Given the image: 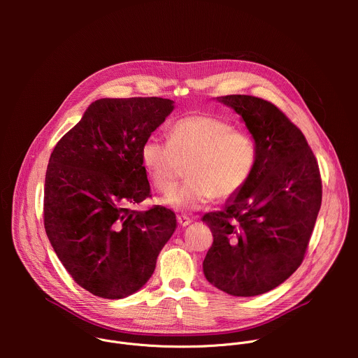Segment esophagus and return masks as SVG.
<instances>
[{"instance_id":"obj_1","label":"esophagus","mask_w":358,"mask_h":358,"mask_svg":"<svg viewBox=\"0 0 358 358\" xmlns=\"http://www.w3.org/2000/svg\"><path fill=\"white\" fill-rule=\"evenodd\" d=\"M177 221H178V224H180L181 227H187V225H189V224L192 222V220H191L189 217H187V215H178V217H177Z\"/></svg>"}]
</instances>
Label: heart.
Wrapping results in <instances>:
<instances>
[{
    "mask_svg": "<svg viewBox=\"0 0 358 358\" xmlns=\"http://www.w3.org/2000/svg\"><path fill=\"white\" fill-rule=\"evenodd\" d=\"M257 159L258 143L250 133L210 115L178 119L169 129L167 141L148 137L140 148L141 166L162 194H171L187 167V184L163 199L166 206L181 211L198 210L213 198L228 199L238 194Z\"/></svg>",
    "mask_w": 358,
    "mask_h": 358,
    "instance_id": "1",
    "label": "heart"
}]
</instances>
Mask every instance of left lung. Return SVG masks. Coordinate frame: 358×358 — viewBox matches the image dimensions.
Segmentation results:
<instances>
[{"mask_svg":"<svg viewBox=\"0 0 358 358\" xmlns=\"http://www.w3.org/2000/svg\"><path fill=\"white\" fill-rule=\"evenodd\" d=\"M220 100L242 116L258 159L225 208L202 217L214 236L202 268L220 290L258 296L301 265L322 206V177L308 140L279 108L249 94Z\"/></svg>","mask_w":358,"mask_h":358,"instance_id":"obj_1","label":"left lung"}]
</instances>
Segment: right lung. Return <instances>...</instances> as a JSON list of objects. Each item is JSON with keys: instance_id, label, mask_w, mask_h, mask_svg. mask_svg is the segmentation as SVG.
Listing matches in <instances>:
<instances>
[{"instance_id": "right-lung-1", "label": "right lung", "mask_w": 358, "mask_h": 358, "mask_svg": "<svg viewBox=\"0 0 358 358\" xmlns=\"http://www.w3.org/2000/svg\"><path fill=\"white\" fill-rule=\"evenodd\" d=\"M173 109L163 97L99 99L49 157L45 231L72 279L94 296L123 299L144 286L176 231L171 210L131 208L151 196L141 144Z\"/></svg>"}]
</instances>
